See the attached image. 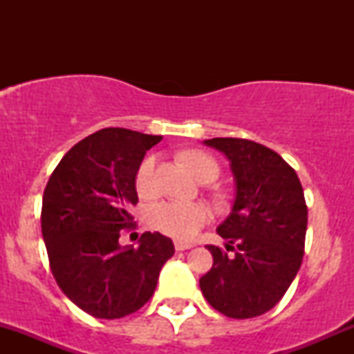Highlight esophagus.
<instances>
[{"label": "esophagus", "mask_w": 354, "mask_h": 354, "mask_svg": "<svg viewBox=\"0 0 354 354\" xmlns=\"http://www.w3.org/2000/svg\"><path fill=\"white\" fill-rule=\"evenodd\" d=\"M192 243H187V241H174V248L178 250V252H183V250H190L192 248Z\"/></svg>", "instance_id": "34e87169"}]
</instances>
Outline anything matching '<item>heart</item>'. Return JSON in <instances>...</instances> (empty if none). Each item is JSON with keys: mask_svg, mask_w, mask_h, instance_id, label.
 I'll list each match as a JSON object with an SVG mask.
<instances>
[{"mask_svg": "<svg viewBox=\"0 0 354 354\" xmlns=\"http://www.w3.org/2000/svg\"><path fill=\"white\" fill-rule=\"evenodd\" d=\"M181 157L202 181H212L219 174L217 162L205 152L188 151ZM156 156H147L138 166L135 174V188L142 197H152L156 194ZM209 219L210 210L205 205L180 200H162L149 207L147 210V221L152 227L180 240H190Z\"/></svg>", "mask_w": 354, "mask_h": 354, "instance_id": "1", "label": "heart"}]
</instances>
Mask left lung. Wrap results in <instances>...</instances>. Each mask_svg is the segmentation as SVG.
Segmentation results:
<instances>
[{
  "mask_svg": "<svg viewBox=\"0 0 354 354\" xmlns=\"http://www.w3.org/2000/svg\"><path fill=\"white\" fill-rule=\"evenodd\" d=\"M207 145L231 160L236 198L217 227L226 250L207 245L214 266L200 279L212 308L252 319L281 301L305 252V195L296 171L272 149L246 138H210Z\"/></svg>",
  "mask_w": 354,
  "mask_h": 354,
  "instance_id": "obj_1",
  "label": "left lung"
}]
</instances>
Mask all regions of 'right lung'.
<instances>
[{"mask_svg": "<svg viewBox=\"0 0 354 354\" xmlns=\"http://www.w3.org/2000/svg\"><path fill=\"white\" fill-rule=\"evenodd\" d=\"M162 140L127 128H102L66 152L42 195L41 227L49 267L68 298L95 319H121L154 295L159 272L174 253L171 238L133 230L135 174L145 152Z\"/></svg>", "mask_w": 354, "mask_h": 354, "instance_id": "1", "label": "right lung"}]
</instances>
